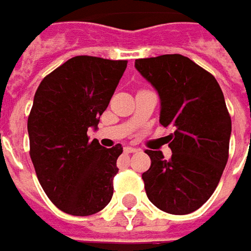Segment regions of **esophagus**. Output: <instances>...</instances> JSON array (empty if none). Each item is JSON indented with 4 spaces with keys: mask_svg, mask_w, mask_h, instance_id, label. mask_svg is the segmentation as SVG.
Returning a JSON list of instances; mask_svg holds the SVG:
<instances>
[{
    "mask_svg": "<svg viewBox=\"0 0 251 251\" xmlns=\"http://www.w3.org/2000/svg\"><path fill=\"white\" fill-rule=\"evenodd\" d=\"M140 148H134V147H126L124 148V152H127V153H132V152H138Z\"/></svg>",
    "mask_w": 251,
    "mask_h": 251,
    "instance_id": "esophagus-1",
    "label": "esophagus"
}]
</instances>
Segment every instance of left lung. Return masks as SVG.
<instances>
[{
  "label": "left lung",
  "instance_id": "obj_1",
  "mask_svg": "<svg viewBox=\"0 0 251 251\" xmlns=\"http://www.w3.org/2000/svg\"><path fill=\"white\" fill-rule=\"evenodd\" d=\"M135 68L159 93V123L175 130L170 159L145 151L147 196L168 214L194 212L215 191L229 156L232 120L222 89L212 74L181 54L140 58Z\"/></svg>",
  "mask_w": 251,
  "mask_h": 251
}]
</instances>
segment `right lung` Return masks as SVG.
I'll use <instances>...</instances> for the list:
<instances>
[{"label": "right lung", "mask_w": 251, "mask_h": 251, "mask_svg": "<svg viewBox=\"0 0 251 251\" xmlns=\"http://www.w3.org/2000/svg\"><path fill=\"white\" fill-rule=\"evenodd\" d=\"M127 68L126 60L76 55L44 76L27 119L30 159L40 186L61 211L88 217L113 196L123 147L89 140Z\"/></svg>", "instance_id": "right-lung-1"}]
</instances>
